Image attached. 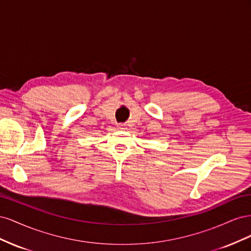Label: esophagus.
Returning <instances> with one entry per match:
<instances>
[{
  "label": "esophagus",
  "instance_id": "esophagus-1",
  "mask_svg": "<svg viewBox=\"0 0 251 251\" xmlns=\"http://www.w3.org/2000/svg\"><path fill=\"white\" fill-rule=\"evenodd\" d=\"M117 127L120 128V130H125V128H126V126L125 124H118V125H117Z\"/></svg>",
  "mask_w": 251,
  "mask_h": 251
}]
</instances>
